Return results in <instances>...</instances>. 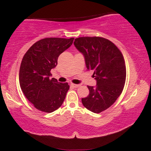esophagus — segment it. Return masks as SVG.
<instances>
[{
  "instance_id": "esophagus-1",
  "label": "esophagus",
  "mask_w": 151,
  "mask_h": 151,
  "mask_svg": "<svg viewBox=\"0 0 151 151\" xmlns=\"http://www.w3.org/2000/svg\"><path fill=\"white\" fill-rule=\"evenodd\" d=\"M70 86H73V87H74V88H78V86H80L81 85H75V84L71 83V84H70Z\"/></svg>"
}]
</instances>
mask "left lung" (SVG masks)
I'll return each instance as SVG.
<instances>
[{
	"label": "left lung",
	"mask_w": 151,
	"mask_h": 151,
	"mask_svg": "<svg viewBox=\"0 0 151 151\" xmlns=\"http://www.w3.org/2000/svg\"><path fill=\"white\" fill-rule=\"evenodd\" d=\"M75 47L85 57L87 70L93 72L95 86H88L89 94L81 99L85 108L99 113L112 106L121 95L126 80L122 53L108 39L99 37L75 39Z\"/></svg>",
	"instance_id": "1"
}]
</instances>
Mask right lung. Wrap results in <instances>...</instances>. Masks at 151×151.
Returning <instances> with one entry per match:
<instances>
[{"mask_svg":"<svg viewBox=\"0 0 151 151\" xmlns=\"http://www.w3.org/2000/svg\"><path fill=\"white\" fill-rule=\"evenodd\" d=\"M74 38H46L25 53L19 70V83L26 98L36 109L52 112L62 105L69 85L50 79L59 55L73 44Z\"/></svg>","mask_w":151,"mask_h":151,"instance_id":"add662e5","label":"right lung"}]
</instances>
